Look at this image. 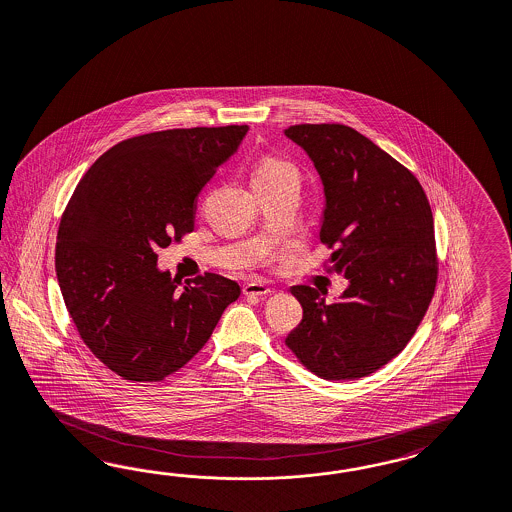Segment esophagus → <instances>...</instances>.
I'll return each mask as SVG.
<instances>
[{
	"label": "esophagus",
	"mask_w": 512,
	"mask_h": 512,
	"mask_svg": "<svg viewBox=\"0 0 512 512\" xmlns=\"http://www.w3.org/2000/svg\"><path fill=\"white\" fill-rule=\"evenodd\" d=\"M244 295H257V296H264V295H270L272 293V289L266 285V283H261V281H249V283H246L244 285Z\"/></svg>",
	"instance_id": "34e87169"
}]
</instances>
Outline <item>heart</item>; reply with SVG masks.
<instances>
[{
	"label": "heart",
	"mask_w": 512,
	"mask_h": 512,
	"mask_svg": "<svg viewBox=\"0 0 512 512\" xmlns=\"http://www.w3.org/2000/svg\"><path fill=\"white\" fill-rule=\"evenodd\" d=\"M289 178L298 180V169L293 163L276 157V155H264L255 163V167L251 171L253 187L270 186V184L289 180Z\"/></svg>",
	"instance_id": "1"
}]
</instances>
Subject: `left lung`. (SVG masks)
I'll return each mask as SVG.
<instances>
[{"mask_svg":"<svg viewBox=\"0 0 512 512\" xmlns=\"http://www.w3.org/2000/svg\"><path fill=\"white\" fill-rule=\"evenodd\" d=\"M285 135L325 186L326 272L349 279L332 304L310 285L293 287L304 317L285 345L311 373L355 381L402 353L434 298L432 208L415 174L349 125H291Z\"/></svg>","mask_w":512,"mask_h":512,"instance_id":"obj_1","label":"left lung"}]
</instances>
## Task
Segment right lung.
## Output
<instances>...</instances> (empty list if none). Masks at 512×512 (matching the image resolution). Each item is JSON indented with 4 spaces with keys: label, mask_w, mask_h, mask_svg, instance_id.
<instances>
[{
    "label": "right lung",
    "mask_w": 512,
    "mask_h": 512,
    "mask_svg": "<svg viewBox=\"0 0 512 512\" xmlns=\"http://www.w3.org/2000/svg\"><path fill=\"white\" fill-rule=\"evenodd\" d=\"M248 125L167 129L122 140L63 210L56 274L78 336L110 372L157 383L184 368L240 296L206 272L186 287L157 270V249L195 229L197 197Z\"/></svg>",
    "instance_id": "1"
}]
</instances>
